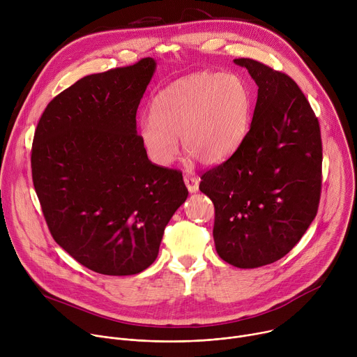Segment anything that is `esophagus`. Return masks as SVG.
Instances as JSON below:
<instances>
[{"label": "esophagus", "mask_w": 357, "mask_h": 357, "mask_svg": "<svg viewBox=\"0 0 357 357\" xmlns=\"http://www.w3.org/2000/svg\"><path fill=\"white\" fill-rule=\"evenodd\" d=\"M183 181H185V185L188 188V190L190 193L196 192L199 189V179L196 176H190V175H185L183 176Z\"/></svg>", "instance_id": "34e87169"}]
</instances>
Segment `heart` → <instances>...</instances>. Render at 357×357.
Wrapping results in <instances>:
<instances>
[{
  "mask_svg": "<svg viewBox=\"0 0 357 357\" xmlns=\"http://www.w3.org/2000/svg\"><path fill=\"white\" fill-rule=\"evenodd\" d=\"M251 93L237 73L200 72L161 90L152 116L139 123V137L149 158L169 165L183 148L206 165L226 160L247 134Z\"/></svg>",
  "mask_w": 357,
  "mask_h": 357,
  "instance_id": "obj_1",
  "label": "heart"
}]
</instances>
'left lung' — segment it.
Returning a JSON list of instances; mask_svg holds the SVG:
<instances>
[{
	"mask_svg": "<svg viewBox=\"0 0 357 357\" xmlns=\"http://www.w3.org/2000/svg\"><path fill=\"white\" fill-rule=\"evenodd\" d=\"M234 63L259 86L252 121L233 154L202 174L199 189L215 205L219 256L256 268L282 259L315 219L322 139L310 101L287 73L250 58Z\"/></svg>",
	"mask_w": 357,
	"mask_h": 357,
	"instance_id": "1",
	"label": "left lung"
}]
</instances>
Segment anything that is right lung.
<instances>
[{
    "mask_svg": "<svg viewBox=\"0 0 357 357\" xmlns=\"http://www.w3.org/2000/svg\"><path fill=\"white\" fill-rule=\"evenodd\" d=\"M155 61L90 75L49 101L31 168L54 240L86 268L132 275L155 261L164 230L188 197L182 172L152 164L137 109Z\"/></svg>",
    "mask_w": 357,
    "mask_h": 357,
    "instance_id": "1",
    "label": "right lung"
}]
</instances>
